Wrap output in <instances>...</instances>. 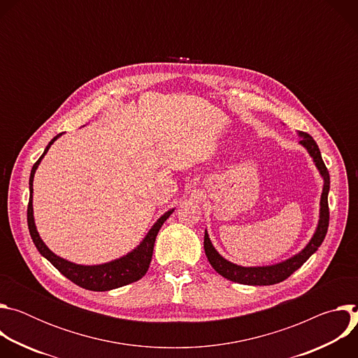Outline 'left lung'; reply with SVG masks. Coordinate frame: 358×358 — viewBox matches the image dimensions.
<instances>
[{"mask_svg": "<svg viewBox=\"0 0 358 358\" xmlns=\"http://www.w3.org/2000/svg\"><path fill=\"white\" fill-rule=\"evenodd\" d=\"M301 136L300 144L309 151V155L312 156L317 170L320 171L324 185H323V192H322V199H320V220L319 225L316 228V232L310 242L306 245V248L294 255L293 258L272 265V266H255V268H245L235 265L225 258H222L221 255L217 252L214 245L210 241V236L206 231V235H203V249H206V255L211 264V266L225 279L241 283V285H252V286H269L275 285L279 282H283L287 279L294 271H297L306 261H308L312 255L319 249L322 242L326 238L327 228H329V220H330V213H329V189H330V176L329 170L322 159L319 145L313 140L312 136L308 133H299Z\"/></svg>", "mask_w": 358, "mask_h": 358, "instance_id": "left-lung-1", "label": "left lung"}]
</instances>
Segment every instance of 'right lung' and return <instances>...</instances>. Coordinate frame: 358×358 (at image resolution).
Here are the masks:
<instances>
[{"label":"right lung","mask_w":358,"mask_h":358,"mask_svg":"<svg viewBox=\"0 0 358 358\" xmlns=\"http://www.w3.org/2000/svg\"><path fill=\"white\" fill-rule=\"evenodd\" d=\"M59 136H62V133H59L58 136H55L52 140L49 141V144L46 145L45 151H43V155L34 164V167L31 170V176H29V202H28L27 217H28L29 234H31V238H32L36 249L39 250L42 257L52 264L64 276H66L75 285H78L83 289H87V290L106 292V290L117 289V287L126 286L129 283L137 282L148 271L151 257H152V249H155L156 236H157L162 225L173 214L174 210H170L164 215H162L159 218V221L152 225V228L148 231V234L145 235L143 242L136 249H133L130 253H127L126 257H123L120 259H116V261H112V262H108L103 265L83 266V265H76V264H72L66 259L57 257V255L52 250H49L48 246L43 243V241L41 239V236L36 231V227H35L34 211H32V181H34V176H35V171H36L41 160L46 155V151L49 150L50 144H52Z\"/></svg>","instance_id":"1"}]
</instances>
